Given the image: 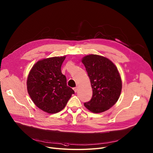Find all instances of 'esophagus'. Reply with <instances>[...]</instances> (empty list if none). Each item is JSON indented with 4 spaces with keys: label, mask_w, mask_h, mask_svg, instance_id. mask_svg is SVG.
Returning a JSON list of instances; mask_svg holds the SVG:
<instances>
[{
    "label": "esophagus",
    "mask_w": 153,
    "mask_h": 153,
    "mask_svg": "<svg viewBox=\"0 0 153 153\" xmlns=\"http://www.w3.org/2000/svg\"><path fill=\"white\" fill-rule=\"evenodd\" d=\"M73 89H74V91H75V92H76H76H77V90H78V88H77V87H74V88H73Z\"/></svg>",
    "instance_id": "esophagus-1"
}]
</instances>
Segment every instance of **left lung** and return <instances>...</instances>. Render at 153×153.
I'll return each mask as SVG.
<instances>
[{
	"label": "left lung",
	"mask_w": 153,
	"mask_h": 153,
	"mask_svg": "<svg viewBox=\"0 0 153 153\" xmlns=\"http://www.w3.org/2000/svg\"><path fill=\"white\" fill-rule=\"evenodd\" d=\"M82 63L93 91L92 97L84 106L92 113H102L113 106L120 97L122 80L117 68L107 58L97 55L84 56Z\"/></svg>",
	"instance_id": "8db88e82"
}]
</instances>
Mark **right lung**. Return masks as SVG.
Returning a JSON list of instances; mask_svg holds the SVG:
<instances>
[{
  "mask_svg": "<svg viewBox=\"0 0 153 153\" xmlns=\"http://www.w3.org/2000/svg\"><path fill=\"white\" fill-rule=\"evenodd\" d=\"M66 56L39 60L32 68L27 79V92L34 103L50 114L56 113L66 105L74 91L66 84L61 71Z\"/></svg>",
  "mask_w": 153,
  "mask_h": 153,
  "instance_id": "1",
  "label": "right lung"
}]
</instances>
